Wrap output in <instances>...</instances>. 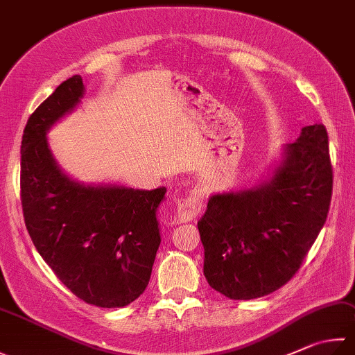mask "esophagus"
Instances as JSON below:
<instances>
[{"label": "esophagus", "mask_w": 355, "mask_h": 355, "mask_svg": "<svg viewBox=\"0 0 355 355\" xmlns=\"http://www.w3.org/2000/svg\"><path fill=\"white\" fill-rule=\"evenodd\" d=\"M202 209V196L200 193L191 191L189 196L178 200L176 220L178 223H190L195 219Z\"/></svg>", "instance_id": "34e87169"}]
</instances>
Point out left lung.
Here are the masks:
<instances>
[{
  "label": "left lung",
  "instance_id": "8db88e82",
  "mask_svg": "<svg viewBox=\"0 0 355 355\" xmlns=\"http://www.w3.org/2000/svg\"><path fill=\"white\" fill-rule=\"evenodd\" d=\"M331 195L326 128L304 126L258 184L209 198L198 220L207 282L232 300L279 289L298 272L323 229Z\"/></svg>",
  "mask_w": 355,
  "mask_h": 355
}]
</instances>
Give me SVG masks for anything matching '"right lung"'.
I'll use <instances>...</instances> for the list:
<instances>
[{"label": "right lung", "instance_id": "add662e5", "mask_svg": "<svg viewBox=\"0 0 355 355\" xmlns=\"http://www.w3.org/2000/svg\"><path fill=\"white\" fill-rule=\"evenodd\" d=\"M85 97L80 76L33 111L21 140V204L32 243L73 295L122 307L148 286L160 245L157 209L166 189L85 184L60 168L48 132Z\"/></svg>", "mask_w": 355, "mask_h": 355}]
</instances>
